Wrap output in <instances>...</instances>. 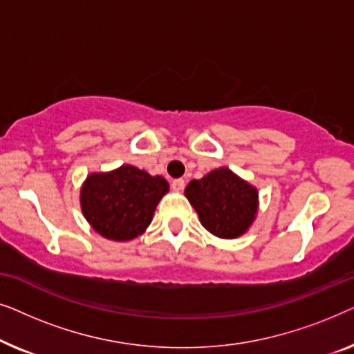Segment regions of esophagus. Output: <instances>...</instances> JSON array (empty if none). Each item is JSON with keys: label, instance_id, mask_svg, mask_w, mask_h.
<instances>
[{"label": "esophagus", "instance_id": "esophagus-1", "mask_svg": "<svg viewBox=\"0 0 354 354\" xmlns=\"http://www.w3.org/2000/svg\"><path fill=\"white\" fill-rule=\"evenodd\" d=\"M171 185L176 192H182L183 187H185V180H183V178H176V180H172Z\"/></svg>", "mask_w": 354, "mask_h": 354}]
</instances>
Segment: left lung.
<instances>
[{"mask_svg":"<svg viewBox=\"0 0 354 354\" xmlns=\"http://www.w3.org/2000/svg\"><path fill=\"white\" fill-rule=\"evenodd\" d=\"M185 196L203 227L219 239L243 235L258 212V190L227 167L214 169L200 180H192Z\"/></svg>","mask_w":354,"mask_h":354,"instance_id":"left-lung-1","label":"left lung"}]
</instances>
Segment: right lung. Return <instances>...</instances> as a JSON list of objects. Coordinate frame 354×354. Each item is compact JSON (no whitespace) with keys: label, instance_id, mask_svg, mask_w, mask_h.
I'll return each instance as SVG.
<instances>
[{"label":"right lung","instance_id":"1","mask_svg":"<svg viewBox=\"0 0 354 354\" xmlns=\"http://www.w3.org/2000/svg\"><path fill=\"white\" fill-rule=\"evenodd\" d=\"M167 192L164 177H153L124 164L111 172L90 174L82 185L80 206L85 219L101 236L129 241L147 230Z\"/></svg>","mask_w":354,"mask_h":354}]
</instances>
